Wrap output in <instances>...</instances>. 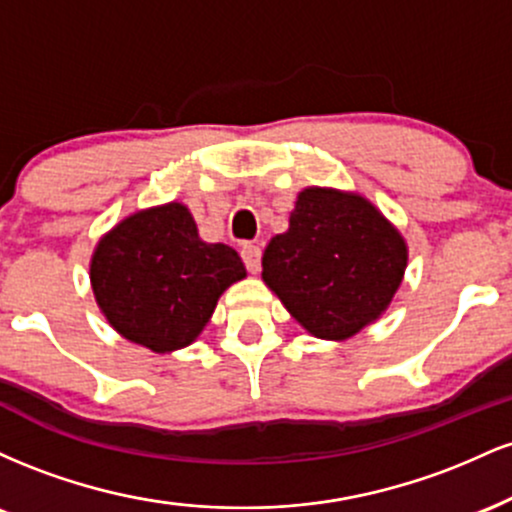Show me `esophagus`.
Masks as SVG:
<instances>
[{
  "label": "esophagus",
  "instance_id": "obj_1",
  "mask_svg": "<svg viewBox=\"0 0 512 512\" xmlns=\"http://www.w3.org/2000/svg\"><path fill=\"white\" fill-rule=\"evenodd\" d=\"M240 255H243V262H245V267H248L250 274L260 272V262H262L260 245H243Z\"/></svg>",
  "mask_w": 512,
  "mask_h": 512
}]
</instances>
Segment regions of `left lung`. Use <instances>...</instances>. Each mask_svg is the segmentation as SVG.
Returning a JSON list of instances; mask_svg holds the SVG:
<instances>
[{"instance_id": "obj_1", "label": "left lung", "mask_w": 512, "mask_h": 512, "mask_svg": "<svg viewBox=\"0 0 512 512\" xmlns=\"http://www.w3.org/2000/svg\"><path fill=\"white\" fill-rule=\"evenodd\" d=\"M407 260V240L370 199L313 185L269 240L262 281L305 332L344 342L390 308Z\"/></svg>"}]
</instances>
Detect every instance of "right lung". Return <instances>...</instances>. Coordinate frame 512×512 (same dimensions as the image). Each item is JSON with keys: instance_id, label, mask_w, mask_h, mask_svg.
<instances>
[{"instance_id": "add662e5", "label": "right lung", "mask_w": 512, "mask_h": 512, "mask_svg": "<svg viewBox=\"0 0 512 512\" xmlns=\"http://www.w3.org/2000/svg\"><path fill=\"white\" fill-rule=\"evenodd\" d=\"M88 276L120 337L173 354L195 342L221 293L248 272L236 250L199 238L185 204L168 202L115 223L96 243Z\"/></svg>"}]
</instances>
